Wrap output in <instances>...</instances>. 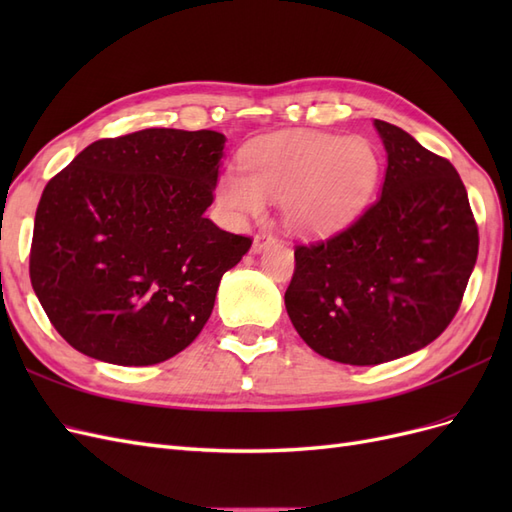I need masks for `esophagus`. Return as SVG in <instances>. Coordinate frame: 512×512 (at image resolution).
<instances>
[{"instance_id":"34e87169","label":"esophagus","mask_w":512,"mask_h":512,"mask_svg":"<svg viewBox=\"0 0 512 512\" xmlns=\"http://www.w3.org/2000/svg\"><path fill=\"white\" fill-rule=\"evenodd\" d=\"M273 241V235H267V232H258V235L254 237V245H252V252L258 254L262 247H265L267 243Z\"/></svg>"}]
</instances>
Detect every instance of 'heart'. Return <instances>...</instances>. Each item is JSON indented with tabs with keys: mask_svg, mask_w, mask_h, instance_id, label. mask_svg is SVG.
Returning <instances> with one entry per match:
<instances>
[{
	"mask_svg": "<svg viewBox=\"0 0 512 512\" xmlns=\"http://www.w3.org/2000/svg\"><path fill=\"white\" fill-rule=\"evenodd\" d=\"M241 169L220 179V203L243 218H260L267 200H286V215L305 232L350 224L380 179L376 149L363 138L322 132L262 136L241 151Z\"/></svg>",
	"mask_w": 512,
	"mask_h": 512,
	"instance_id": "1",
	"label": "heart"
}]
</instances>
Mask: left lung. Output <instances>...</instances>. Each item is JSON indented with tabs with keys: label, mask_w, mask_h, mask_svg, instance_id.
<instances>
[{
	"label": "left lung",
	"mask_w": 512,
	"mask_h": 512,
	"mask_svg": "<svg viewBox=\"0 0 512 512\" xmlns=\"http://www.w3.org/2000/svg\"><path fill=\"white\" fill-rule=\"evenodd\" d=\"M382 194L327 241L294 247L286 309L303 342L337 363L378 365L425 348L455 318L478 226L455 166L376 119Z\"/></svg>",
	"instance_id": "left-lung-1"
}]
</instances>
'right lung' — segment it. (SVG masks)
I'll use <instances>...</instances> for the list:
<instances>
[{"label": "right lung", "instance_id": "1", "mask_svg": "<svg viewBox=\"0 0 512 512\" xmlns=\"http://www.w3.org/2000/svg\"><path fill=\"white\" fill-rule=\"evenodd\" d=\"M226 136L149 128L85 147L42 192L29 277L66 342L113 365L188 348L252 239L215 226Z\"/></svg>", "mask_w": 512, "mask_h": 512}]
</instances>
